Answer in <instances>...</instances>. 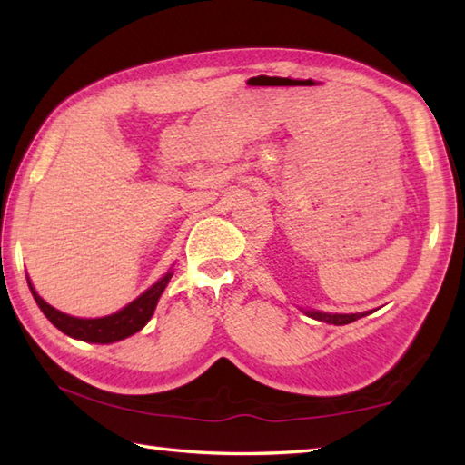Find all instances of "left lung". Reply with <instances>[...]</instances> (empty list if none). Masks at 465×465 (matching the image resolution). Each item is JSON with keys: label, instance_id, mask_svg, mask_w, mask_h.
<instances>
[{"label": "left lung", "instance_id": "left-lung-1", "mask_svg": "<svg viewBox=\"0 0 465 465\" xmlns=\"http://www.w3.org/2000/svg\"><path fill=\"white\" fill-rule=\"evenodd\" d=\"M313 320H320L325 323H333V325H345V323H351L355 320H360L361 315L365 313H322V312H305Z\"/></svg>", "mask_w": 465, "mask_h": 465}]
</instances>
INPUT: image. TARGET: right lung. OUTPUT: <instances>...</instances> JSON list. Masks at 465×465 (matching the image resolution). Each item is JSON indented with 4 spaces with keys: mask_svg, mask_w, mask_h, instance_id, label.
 I'll use <instances>...</instances> for the list:
<instances>
[{
    "mask_svg": "<svg viewBox=\"0 0 465 465\" xmlns=\"http://www.w3.org/2000/svg\"><path fill=\"white\" fill-rule=\"evenodd\" d=\"M170 278H172V273H167L165 278L153 283L150 290L142 293L140 298L134 300L130 305H125L124 310H120L114 315H107V318H97V320L72 318V315L57 312L55 308H52V305L39 298L37 292L32 288V283L29 282L27 283H29V290H32L37 305L45 313V318L52 322L57 330H62L64 333L72 335V338H75V340H84V341H92V343H114V341L130 338V335L140 331L143 325L150 322L155 305H157V300H160V295L163 293Z\"/></svg>",
    "mask_w": 465,
    "mask_h": 465,
    "instance_id": "1",
    "label": "right lung"
}]
</instances>
